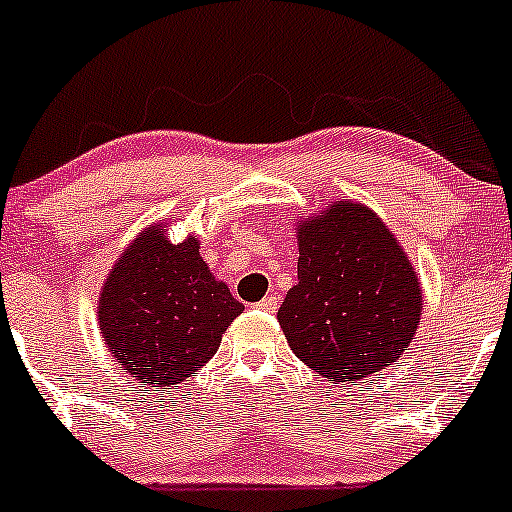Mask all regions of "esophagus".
Listing matches in <instances>:
<instances>
[{
	"instance_id": "34e87169",
	"label": "esophagus",
	"mask_w": 512,
	"mask_h": 512,
	"mask_svg": "<svg viewBox=\"0 0 512 512\" xmlns=\"http://www.w3.org/2000/svg\"><path fill=\"white\" fill-rule=\"evenodd\" d=\"M276 308H279V298L276 296H267L257 303V310H262V313H276Z\"/></svg>"
}]
</instances>
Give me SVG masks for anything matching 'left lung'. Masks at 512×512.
Instances as JSON below:
<instances>
[{"mask_svg":"<svg viewBox=\"0 0 512 512\" xmlns=\"http://www.w3.org/2000/svg\"><path fill=\"white\" fill-rule=\"evenodd\" d=\"M419 276L378 216L334 202L298 226V284L276 320L291 351L332 383L378 373L407 351L421 320Z\"/></svg>","mask_w":512,"mask_h":512,"instance_id":"left-lung-1","label":"left lung"}]
</instances>
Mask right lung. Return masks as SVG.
Wrapping results in <instances>:
<instances>
[{
    "mask_svg": "<svg viewBox=\"0 0 512 512\" xmlns=\"http://www.w3.org/2000/svg\"><path fill=\"white\" fill-rule=\"evenodd\" d=\"M243 308L209 272L195 236L175 245L166 223H156L132 240L105 279L98 322L127 378L170 387L216 354Z\"/></svg>",
    "mask_w": 512,
    "mask_h": 512,
    "instance_id": "add662e5",
    "label": "right lung"
}]
</instances>
